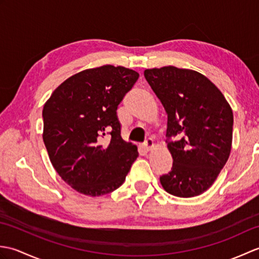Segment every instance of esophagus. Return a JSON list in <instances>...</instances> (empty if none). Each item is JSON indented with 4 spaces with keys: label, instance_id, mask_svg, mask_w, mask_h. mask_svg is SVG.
I'll use <instances>...</instances> for the list:
<instances>
[{
    "label": "esophagus",
    "instance_id": "esophagus-1",
    "mask_svg": "<svg viewBox=\"0 0 259 259\" xmlns=\"http://www.w3.org/2000/svg\"><path fill=\"white\" fill-rule=\"evenodd\" d=\"M153 146H155V144H153V140H152V139L149 138V139L146 140V142H145V149H146L147 151L152 150Z\"/></svg>",
    "mask_w": 259,
    "mask_h": 259
}]
</instances>
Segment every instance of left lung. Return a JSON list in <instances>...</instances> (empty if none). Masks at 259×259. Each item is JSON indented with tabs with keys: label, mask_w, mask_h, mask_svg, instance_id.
Returning <instances> with one entry per match:
<instances>
[{
	"label": "left lung",
	"mask_w": 259,
	"mask_h": 259,
	"mask_svg": "<svg viewBox=\"0 0 259 259\" xmlns=\"http://www.w3.org/2000/svg\"><path fill=\"white\" fill-rule=\"evenodd\" d=\"M145 78L168 115L167 137L174 163L160 177L176 197L201 195L226 164L233 142V110L222 91L195 70L167 65L145 70Z\"/></svg>",
	"instance_id": "obj_1"
}]
</instances>
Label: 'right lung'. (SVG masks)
<instances>
[{"label":"right lung","instance_id":"1","mask_svg":"<svg viewBox=\"0 0 259 259\" xmlns=\"http://www.w3.org/2000/svg\"><path fill=\"white\" fill-rule=\"evenodd\" d=\"M139 78L111 64L63 81L43 107V141L53 168L82 195L98 197L123 184L138 148L121 138L117 109Z\"/></svg>","mask_w":259,"mask_h":259}]
</instances>
